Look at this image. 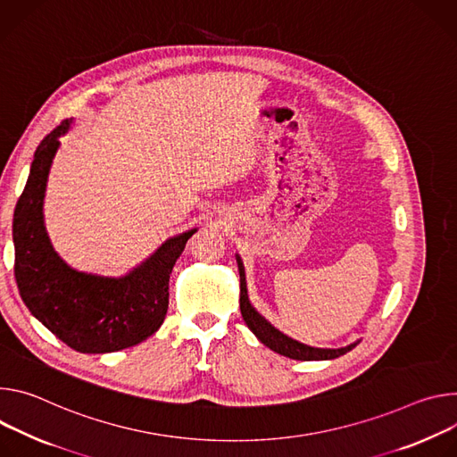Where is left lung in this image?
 Listing matches in <instances>:
<instances>
[{
    "label": "left lung",
    "instance_id": "1",
    "mask_svg": "<svg viewBox=\"0 0 457 457\" xmlns=\"http://www.w3.org/2000/svg\"><path fill=\"white\" fill-rule=\"evenodd\" d=\"M237 262V269H239V309H241V316L246 323V327L254 332V336L267 345L270 350L281 353V356H287L290 360H299V361H320V360H336L343 353H346L348 350H352L360 341L350 343L348 346L343 348H316V346H309L303 345L288 336H285L283 332H279L276 327H272L254 307L250 305L248 301V294H246V281H245V269L241 263V258L236 256Z\"/></svg>",
    "mask_w": 457,
    "mask_h": 457
}]
</instances>
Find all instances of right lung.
<instances>
[{"instance_id": "right-lung-1", "label": "right lung", "mask_w": 457, "mask_h": 457, "mask_svg": "<svg viewBox=\"0 0 457 457\" xmlns=\"http://www.w3.org/2000/svg\"><path fill=\"white\" fill-rule=\"evenodd\" d=\"M72 120L46 134L34 152L27 185L12 223L14 276L30 314L81 353L134 346L154 334L169 309V279L195 228L167 239L154 254L123 278L71 269L50 245L43 199L50 165Z\"/></svg>"}]
</instances>
